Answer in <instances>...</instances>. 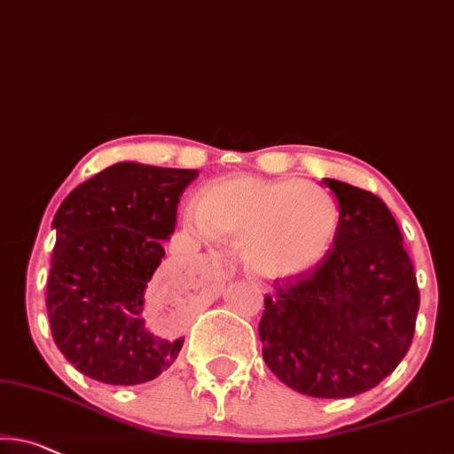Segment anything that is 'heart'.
Here are the masks:
<instances>
[{"mask_svg": "<svg viewBox=\"0 0 454 454\" xmlns=\"http://www.w3.org/2000/svg\"><path fill=\"white\" fill-rule=\"evenodd\" d=\"M186 225L202 238L241 243L249 270L278 278L307 270L330 249L338 207L315 184L233 178L207 188Z\"/></svg>", "mask_w": 454, "mask_h": 454, "instance_id": "b5f03b06", "label": "heart"}]
</instances>
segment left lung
I'll list each match as a JSON object with an SVG mask.
<instances>
[{"label": "left lung", "mask_w": 454, "mask_h": 454, "mask_svg": "<svg viewBox=\"0 0 454 454\" xmlns=\"http://www.w3.org/2000/svg\"><path fill=\"white\" fill-rule=\"evenodd\" d=\"M338 200L333 246L313 268L274 282L260 319L262 356L291 389L354 397L410 350L419 288L397 221L369 190L321 180Z\"/></svg>", "instance_id": "obj_1"}]
</instances>
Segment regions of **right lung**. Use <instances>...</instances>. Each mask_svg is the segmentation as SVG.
Segmentation results:
<instances>
[{
	"label": "right lung",
	"instance_id": "right-lung-1",
	"mask_svg": "<svg viewBox=\"0 0 454 454\" xmlns=\"http://www.w3.org/2000/svg\"><path fill=\"white\" fill-rule=\"evenodd\" d=\"M199 169L116 163L80 184L52 221L57 241L47 285L52 340L85 377L139 385L178 358L184 338L149 330L143 309L166 255L180 196Z\"/></svg>",
	"mask_w": 454,
	"mask_h": 454
}]
</instances>
